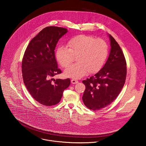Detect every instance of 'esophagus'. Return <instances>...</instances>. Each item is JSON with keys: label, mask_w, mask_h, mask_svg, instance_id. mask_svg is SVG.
<instances>
[{"label": "esophagus", "mask_w": 146, "mask_h": 146, "mask_svg": "<svg viewBox=\"0 0 146 146\" xmlns=\"http://www.w3.org/2000/svg\"><path fill=\"white\" fill-rule=\"evenodd\" d=\"M71 82L72 83V84H77V83L78 82V80H74V79H72L71 80Z\"/></svg>", "instance_id": "obj_1"}]
</instances>
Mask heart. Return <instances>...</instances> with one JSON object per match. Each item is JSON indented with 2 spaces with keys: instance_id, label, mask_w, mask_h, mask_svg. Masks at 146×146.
Returning a JSON list of instances; mask_svg holds the SVG:
<instances>
[{
  "instance_id": "b5f03b06",
  "label": "heart",
  "mask_w": 146,
  "mask_h": 146,
  "mask_svg": "<svg viewBox=\"0 0 146 146\" xmlns=\"http://www.w3.org/2000/svg\"><path fill=\"white\" fill-rule=\"evenodd\" d=\"M66 46H59L55 51L57 61L63 68L68 67L76 56L77 63L69 66L65 71L67 77L78 78L87 72L94 73L103 66L108 54L107 43L102 38L86 35L72 37Z\"/></svg>"
}]
</instances>
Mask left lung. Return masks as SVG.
<instances>
[{"label":"left lung","instance_id":"8db88e82","mask_svg":"<svg viewBox=\"0 0 146 146\" xmlns=\"http://www.w3.org/2000/svg\"><path fill=\"white\" fill-rule=\"evenodd\" d=\"M111 50L102 69L82 83L86 90L82 97L86 106L95 111L105 108L116 99L125 82L127 62L119 44L111 35Z\"/></svg>","mask_w":146,"mask_h":146}]
</instances>
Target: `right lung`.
<instances>
[{
    "label": "right lung",
    "mask_w": 146,
    "mask_h": 146,
    "mask_svg": "<svg viewBox=\"0 0 146 146\" xmlns=\"http://www.w3.org/2000/svg\"><path fill=\"white\" fill-rule=\"evenodd\" d=\"M67 29L47 27L29 42L22 60L24 84L37 102L46 106L55 105L60 101L64 91L70 84L69 78L54 80L62 73L58 68L55 48Z\"/></svg>",
    "instance_id": "right-lung-1"
}]
</instances>
